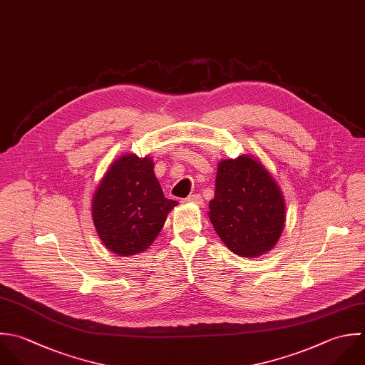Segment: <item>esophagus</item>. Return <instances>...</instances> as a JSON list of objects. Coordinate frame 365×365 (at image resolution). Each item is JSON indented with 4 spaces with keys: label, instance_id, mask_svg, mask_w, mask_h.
I'll return each mask as SVG.
<instances>
[{
    "label": "esophagus",
    "instance_id": "34e87169",
    "mask_svg": "<svg viewBox=\"0 0 365 365\" xmlns=\"http://www.w3.org/2000/svg\"><path fill=\"white\" fill-rule=\"evenodd\" d=\"M185 202H189V203H195V205H202L203 203V199L200 195H190L185 199Z\"/></svg>",
    "mask_w": 365,
    "mask_h": 365
}]
</instances>
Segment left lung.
I'll return each instance as SVG.
<instances>
[{
    "instance_id": "1",
    "label": "left lung",
    "mask_w": 365,
    "mask_h": 365,
    "mask_svg": "<svg viewBox=\"0 0 365 365\" xmlns=\"http://www.w3.org/2000/svg\"><path fill=\"white\" fill-rule=\"evenodd\" d=\"M209 219L222 242L242 257L272 250L284 227L286 205L269 170L252 156L220 160Z\"/></svg>"
}]
</instances>
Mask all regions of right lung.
I'll return each mask as SVG.
<instances>
[{"label":"right lung","mask_w":365,"mask_h":365,"mask_svg":"<svg viewBox=\"0 0 365 365\" xmlns=\"http://www.w3.org/2000/svg\"><path fill=\"white\" fill-rule=\"evenodd\" d=\"M176 205L163 196L152 158L126 153L101 180L92 199V219L106 249L132 256L153 243Z\"/></svg>","instance_id":"obj_1"}]
</instances>
